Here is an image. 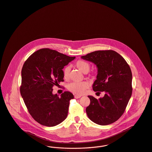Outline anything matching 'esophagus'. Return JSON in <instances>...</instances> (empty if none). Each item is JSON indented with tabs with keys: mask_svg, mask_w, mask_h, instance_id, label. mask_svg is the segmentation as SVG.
<instances>
[{
	"mask_svg": "<svg viewBox=\"0 0 152 152\" xmlns=\"http://www.w3.org/2000/svg\"><path fill=\"white\" fill-rule=\"evenodd\" d=\"M82 96L81 95H77V94H76V95H74V98L75 99H79V98H80Z\"/></svg>",
	"mask_w": 152,
	"mask_h": 152,
	"instance_id": "1",
	"label": "esophagus"
}]
</instances>
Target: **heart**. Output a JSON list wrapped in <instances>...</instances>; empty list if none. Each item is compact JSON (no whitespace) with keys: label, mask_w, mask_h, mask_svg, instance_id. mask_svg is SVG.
Returning a JSON list of instances; mask_svg holds the SVG:
<instances>
[{"label":"heart","mask_w":152,"mask_h":152,"mask_svg":"<svg viewBox=\"0 0 152 152\" xmlns=\"http://www.w3.org/2000/svg\"><path fill=\"white\" fill-rule=\"evenodd\" d=\"M75 66L83 73H87L90 70L91 64L89 62L83 60H79L76 61ZM70 67H66L63 69V75L65 80H68L70 77ZM89 87L88 82L83 81L81 82H71L67 85V89L77 94H82Z\"/></svg>","instance_id":"heart-1"}]
</instances>
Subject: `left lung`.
I'll list each match as a JSON object with an SVG mask.
<instances>
[{"label": "left lung", "instance_id": "1", "mask_svg": "<svg viewBox=\"0 0 152 152\" xmlns=\"http://www.w3.org/2000/svg\"><path fill=\"white\" fill-rule=\"evenodd\" d=\"M81 58L97 67L93 91L105 92L104 96L99 100L88 96L91 103L86 109L87 115L91 121L100 125L113 123L123 114L132 96L130 67L120 54L113 50L94 51Z\"/></svg>", "mask_w": 152, "mask_h": 152}]
</instances>
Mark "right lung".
Returning a JSON list of instances; mask_svg holds the SVG:
<instances>
[{"label":"right lung","mask_w":152,"mask_h":152,"mask_svg":"<svg viewBox=\"0 0 152 152\" xmlns=\"http://www.w3.org/2000/svg\"><path fill=\"white\" fill-rule=\"evenodd\" d=\"M75 58L42 48L32 53L23 65L20 94L31 117L43 126H56L67 116L73 94L64 91L59 97L52 94V88L64 81L62 69Z\"/></svg>","instance_id":"1"}]
</instances>
